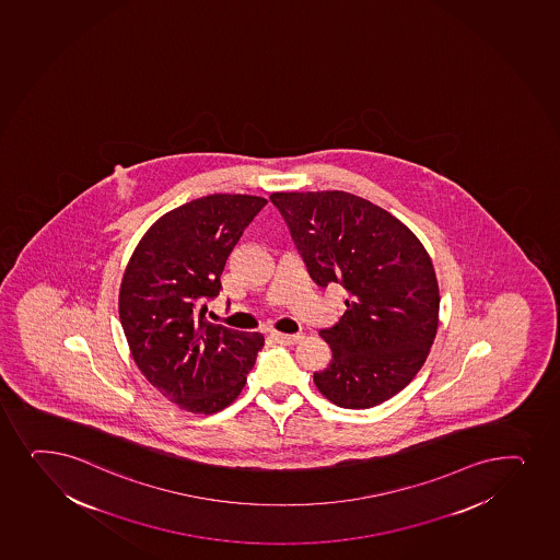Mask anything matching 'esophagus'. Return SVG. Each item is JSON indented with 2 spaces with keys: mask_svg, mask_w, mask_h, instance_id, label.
<instances>
[{
  "mask_svg": "<svg viewBox=\"0 0 560 560\" xmlns=\"http://www.w3.org/2000/svg\"><path fill=\"white\" fill-rule=\"evenodd\" d=\"M271 337H273V339H276L277 342H281V345H287V346L298 345V342H300V340L303 339L302 334L289 335V334H279V331H273V334H271Z\"/></svg>",
  "mask_w": 560,
  "mask_h": 560,
  "instance_id": "34e87169",
  "label": "esophagus"
}]
</instances>
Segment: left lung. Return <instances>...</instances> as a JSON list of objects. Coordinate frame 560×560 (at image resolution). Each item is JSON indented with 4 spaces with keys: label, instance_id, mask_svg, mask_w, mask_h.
I'll return each mask as SVG.
<instances>
[{
    "label": "left lung",
    "instance_id": "8db88e82",
    "mask_svg": "<svg viewBox=\"0 0 560 560\" xmlns=\"http://www.w3.org/2000/svg\"><path fill=\"white\" fill-rule=\"evenodd\" d=\"M292 238L320 287L346 289V311L322 329L331 361L315 385L339 408L389 400L417 376L440 324L432 258L409 226L359 195L273 191Z\"/></svg>",
    "mask_w": 560,
    "mask_h": 560
}]
</instances>
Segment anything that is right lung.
Returning <instances> with one entry per match:
<instances>
[{"label": "right lung", "mask_w": 560, "mask_h": 560, "mask_svg": "<svg viewBox=\"0 0 560 560\" xmlns=\"http://www.w3.org/2000/svg\"><path fill=\"white\" fill-rule=\"evenodd\" d=\"M265 197L214 194L158 218L133 249L119 290V316L141 374L171 402L212 415L238 398L265 346L205 320L226 258Z\"/></svg>", "instance_id": "obj_1"}]
</instances>
